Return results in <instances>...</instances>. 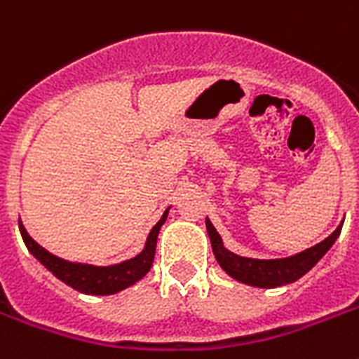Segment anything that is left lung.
I'll return each instance as SVG.
<instances>
[{
    "label": "left lung",
    "mask_w": 359,
    "mask_h": 359,
    "mask_svg": "<svg viewBox=\"0 0 359 359\" xmlns=\"http://www.w3.org/2000/svg\"><path fill=\"white\" fill-rule=\"evenodd\" d=\"M341 229H343V225H339L320 244L313 245V248L302 251V253L294 257L273 259V261H259V259H248V257L235 255L229 250H225L224 244H222V238H219V235L214 229V225L207 219L208 236H210V242H212V251L216 259H218L219 266L224 268L229 276L242 281V283L262 287V289H273V287H281V285L294 283L296 279H300L334 245L337 236L341 235Z\"/></svg>",
    "instance_id": "left-lung-1"
}]
</instances>
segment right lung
Here are the masks:
<instances>
[{"mask_svg": "<svg viewBox=\"0 0 359 359\" xmlns=\"http://www.w3.org/2000/svg\"><path fill=\"white\" fill-rule=\"evenodd\" d=\"M168 218V210L163 212L162 219L152 227L151 235L147 238L145 250L141 251L140 255L124 261L121 264H114V266H89V264H76V262H69L59 259V257L48 253L44 248L36 244L35 240L27 235V231L24 229V225L20 224V233L24 238L27 250L50 270L57 279H61L63 283H67L72 289L80 290L83 294H114L119 290L126 289L130 285H134L135 281H140L152 266L154 261V251H156V238L160 233V227L163 225Z\"/></svg>", "mask_w": 359, "mask_h": 359, "instance_id": "right-lung-1", "label": "right lung"}]
</instances>
